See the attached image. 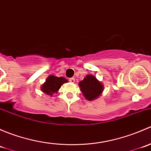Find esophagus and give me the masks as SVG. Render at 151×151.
I'll list each match as a JSON object with an SVG mask.
<instances>
[{
  "mask_svg": "<svg viewBox=\"0 0 151 151\" xmlns=\"http://www.w3.org/2000/svg\"><path fill=\"white\" fill-rule=\"evenodd\" d=\"M69 81H70V83H74V82H75V79L73 78V77H71V78H70V79H69Z\"/></svg>",
  "mask_w": 151,
  "mask_h": 151,
  "instance_id": "34e87169",
  "label": "esophagus"
}]
</instances>
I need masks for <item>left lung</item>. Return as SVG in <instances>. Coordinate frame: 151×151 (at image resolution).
Instances as JSON below:
<instances>
[{
  "label": "left lung",
  "instance_id": "obj_1",
  "mask_svg": "<svg viewBox=\"0 0 151 151\" xmlns=\"http://www.w3.org/2000/svg\"><path fill=\"white\" fill-rule=\"evenodd\" d=\"M79 85L83 96L88 101H91L98 98L103 91V85L96 80L94 76L89 74L82 80Z\"/></svg>",
  "mask_w": 151,
  "mask_h": 151
}]
</instances>
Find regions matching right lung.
Wrapping results in <instances>:
<instances>
[{"label": "right lung", "instance_id": "right-lung-1", "mask_svg": "<svg viewBox=\"0 0 151 151\" xmlns=\"http://www.w3.org/2000/svg\"><path fill=\"white\" fill-rule=\"evenodd\" d=\"M64 83H67V80L64 77H58L52 75L49 76L45 84L42 85V90L47 95L52 96V93L57 92Z\"/></svg>", "mask_w": 151, "mask_h": 151}]
</instances>
